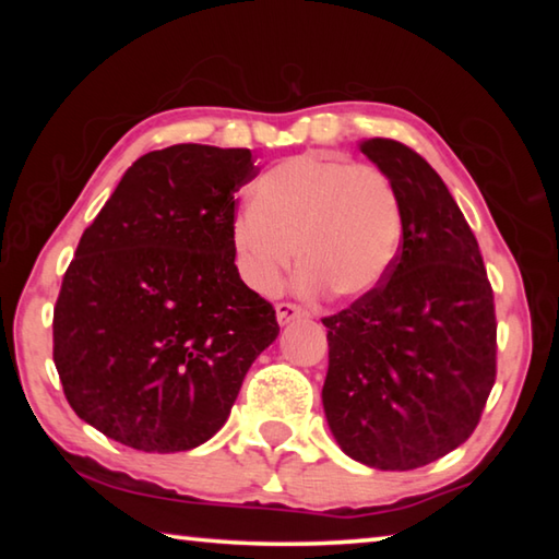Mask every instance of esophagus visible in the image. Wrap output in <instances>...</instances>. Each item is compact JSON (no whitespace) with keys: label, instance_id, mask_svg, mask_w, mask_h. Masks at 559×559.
<instances>
[{"label":"esophagus","instance_id":"1","mask_svg":"<svg viewBox=\"0 0 559 559\" xmlns=\"http://www.w3.org/2000/svg\"><path fill=\"white\" fill-rule=\"evenodd\" d=\"M276 318H278L281 325H288L290 320H296V318H308V313L302 308H298L296 302H278Z\"/></svg>","mask_w":559,"mask_h":559}]
</instances>
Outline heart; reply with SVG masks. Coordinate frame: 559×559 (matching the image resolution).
Masks as SVG:
<instances>
[{
  "label": "heart",
  "instance_id": "obj_1",
  "mask_svg": "<svg viewBox=\"0 0 559 559\" xmlns=\"http://www.w3.org/2000/svg\"><path fill=\"white\" fill-rule=\"evenodd\" d=\"M400 194L382 169L349 159L298 155L253 185V204L231 219L243 283L273 293L296 261L298 286L362 298L382 286L402 249Z\"/></svg>",
  "mask_w": 559,
  "mask_h": 559
}]
</instances>
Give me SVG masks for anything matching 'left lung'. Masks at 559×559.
Instances as JSON below:
<instances>
[{
    "mask_svg": "<svg viewBox=\"0 0 559 559\" xmlns=\"http://www.w3.org/2000/svg\"><path fill=\"white\" fill-rule=\"evenodd\" d=\"M359 150L392 179L404 234L382 286L323 318V409L349 459L412 471L478 427L496 382L493 288L437 169L396 140H362Z\"/></svg>",
    "mask_w": 559,
    "mask_h": 559,
    "instance_id": "1",
    "label": "left lung"
}]
</instances>
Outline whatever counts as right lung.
<instances>
[{"instance_id": "add662e5", "label": "right lung", "mask_w": 559, "mask_h": 559, "mask_svg": "<svg viewBox=\"0 0 559 559\" xmlns=\"http://www.w3.org/2000/svg\"><path fill=\"white\" fill-rule=\"evenodd\" d=\"M251 150L173 145L128 167L83 231L53 308V362L83 421L147 453L189 451L229 419L276 310L234 263Z\"/></svg>"}]
</instances>
